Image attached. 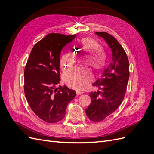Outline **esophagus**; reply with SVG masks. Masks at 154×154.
Wrapping results in <instances>:
<instances>
[{"mask_svg": "<svg viewBox=\"0 0 154 154\" xmlns=\"http://www.w3.org/2000/svg\"><path fill=\"white\" fill-rule=\"evenodd\" d=\"M83 92L82 91H76V94L77 95H81V94H83Z\"/></svg>", "mask_w": 154, "mask_h": 154, "instance_id": "34e87169", "label": "esophagus"}]
</instances>
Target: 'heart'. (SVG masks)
<instances>
[{
  "label": "heart",
  "mask_w": 154,
  "mask_h": 154,
  "mask_svg": "<svg viewBox=\"0 0 154 154\" xmlns=\"http://www.w3.org/2000/svg\"><path fill=\"white\" fill-rule=\"evenodd\" d=\"M81 48L91 57V66L95 71H99L105 66L106 55L103 48L100 44L90 38L82 39ZM76 54L70 51L63 56L60 60V66L65 69L76 61ZM91 73L85 69L74 68L69 70L63 74V80L70 87L83 88L87 83L91 80Z\"/></svg>",
  "instance_id": "b5f03b06"
}]
</instances>
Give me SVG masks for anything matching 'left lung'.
Instances as JSON below:
<instances>
[{
  "mask_svg": "<svg viewBox=\"0 0 154 154\" xmlns=\"http://www.w3.org/2000/svg\"><path fill=\"white\" fill-rule=\"evenodd\" d=\"M103 38L112 50V59L101 77L92 84L101 92H91V103L85 109L92 122H101L113 113L122 104L129 79V62L124 49L113 36L106 32H96Z\"/></svg>",
  "mask_w": 154,
  "mask_h": 154,
  "instance_id": "8db88e82",
  "label": "left lung"
}]
</instances>
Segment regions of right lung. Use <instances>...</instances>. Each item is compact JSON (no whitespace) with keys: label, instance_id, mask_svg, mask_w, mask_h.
<instances>
[{"label":"right lung","instance_id":"1","mask_svg":"<svg viewBox=\"0 0 154 154\" xmlns=\"http://www.w3.org/2000/svg\"><path fill=\"white\" fill-rule=\"evenodd\" d=\"M76 37L50 33L32 48L24 69V93L34 113L49 123H57L65 115L67 106L76 92L59 83L60 57L62 48Z\"/></svg>","mask_w":154,"mask_h":154}]
</instances>
